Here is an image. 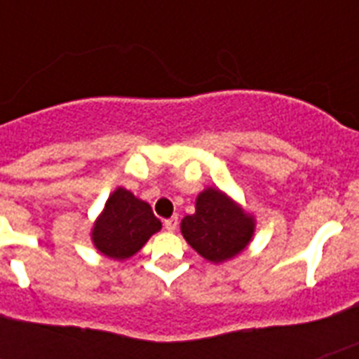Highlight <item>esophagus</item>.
<instances>
[{
  "instance_id": "obj_1",
  "label": "esophagus",
  "mask_w": 359,
  "mask_h": 359,
  "mask_svg": "<svg viewBox=\"0 0 359 359\" xmlns=\"http://www.w3.org/2000/svg\"><path fill=\"white\" fill-rule=\"evenodd\" d=\"M163 227L168 231H175L179 227V218H177V216H171V218L163 219Z\"/></svg>"
}]
</instances>
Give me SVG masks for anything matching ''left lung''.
Instances as JSON below:
<instances>
[{"label":"left lung","mask_w":359,"mask_h":359,"mask_svg":"<svg viewBox=\"0 0 359 359\" xmlns=\"http://www.w3.org/2000/svg\"><path fill=\"white\" fill-rule=\"evenodd\" d=\"M180 231L199 255L212 262H222L248 245L253 235V219L225 194L208 188L199 194L196 214L182 219Z\"/></svg>","instance_id":"8db88e82"}]
</instances>
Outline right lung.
Returning <instances> with one entry per match:
<instances>
[{"label":"right lung","mask_w":359,"mask_h":359,"mask_svg":"<svg viewBox=\"0 0 359 359\" xmlns=\"http://www.w3.org/2000/svg\"><path fill=\"white\" fill-rule=\"evenodd\" d=\"M160 229V219L152 214V208L145 201L135 199L124 188H117L95 224L93 242L100 253L123 261L137 253L147 240Z\"/></svg>","instance_id":"add662e5"}]
</instances>
